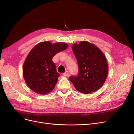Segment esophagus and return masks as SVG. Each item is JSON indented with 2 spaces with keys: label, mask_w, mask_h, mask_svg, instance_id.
<instances>
[{
  "label": "esophagus",
  "mask_w": 134,
  "mask_h": 134,
  "mask_svg": "<svg viewBox=\"0 0 134 134\" xmlns=\"http://www.w3.org/2000/svg\"><path fill=\"white\" fill-rule=\"evenodd\" d=\"M63 75H64V76H68V75H69V73L68 71H66L65 73H63Z\"/></svg>",
  "instance_id": "esophagus-1"
}]
</instances>
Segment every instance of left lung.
Returning a JSON list of instances; mask_svg holds the SVG:
<instances>
[{
  "label": "left lung",
  "instance_id": "1",
  "mask_svg": "<svg viewBox=\"0 0 134 134\" xmlns=\"http://www.w3.org/2000/svg\"><path fill=\"white\" fill-rule=\"evenodd\" d=\"M78 65V73L71 75L69 80L75 88L83 94H89L99 89L105 81L108 66L105 56L95 45L80 42L72 45Z\"/></svg>",
  "mask_w": 134,
  "mask_h": 134
}]
</instances>
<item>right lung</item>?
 Instances as JSON below:
<instances>
[{
    "instance_id": "add662e5",
    "label": "right lung",
    "mask_w": 134,
    "mask_h": 134,
    "mask_svg": "<svg viewBox=\"0 0 134 134\" xmlns=\"http://www.w3.org/2000/svg\"><path fill=\"white\" fill-rule=\"evenodd\" d=\"M65 43H40L32 49L23 66V75L27 85L39 94H46L53 90L60 74L52 61L58 53L66 50Z\"/></svg>"
}]
</instances>
